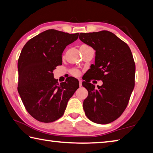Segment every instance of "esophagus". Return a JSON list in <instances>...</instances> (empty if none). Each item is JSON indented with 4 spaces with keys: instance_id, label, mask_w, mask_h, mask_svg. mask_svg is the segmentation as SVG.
Returning <instances> with one entry per match:
<instances>
[{
    "instance_id": "34e87169",
    "label": "esophagus",
    "mask_w": 153,
    "mask_h": 153,
    "mask_svg": "<svg viewBox=\"0 0 153 153\" xmlns=\"http://www.w3.org/2000/svg\"><path fill=\"white\" fill-rule=\"evenodd\" d=\"M82 81L81 79H79V85L80 87L82 86Z\"/></svg>"
}]
</instances>
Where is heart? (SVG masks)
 <instances>
[{"label": "heart", "instance_id": "1", "mask_svg": "<svg viewBox=\"0 0 153 153\" xmlns=\"http://www.w3.org/2000/svg\"><path fill=\"white\" fill-rule=\"evenodd\" d=\"M83 46H86V45H83ZM71 75H73L74 76H79V74H80V72L78 70V69H72V70L71 71Z\"/></svg>", "mask_w": 153, "mask_h": 153}]
</instances>
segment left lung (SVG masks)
I'll use <instances>...</instances> for the list:
<instances>
[{
    "label": "left lung",
    "mask_w": 153,
    "mask_h": 153,
    "mask_svg": "<svg viewBox=\"0 0 153 153\" xmlns=\"http://www.w3.org/2000/svg\"><path fill=\"white\" fill-rule=\"evenodd\" d=\"M79 38L96 51L95 64L91 65L90 74L102 81L98 88L89 80L82 82L88 92L83 102L85 114L94 123L113 122L125 111L135 85L136 65L130 48L107 30L80 33Z\"/></svg>",
    "instance_id": "8db88e82"
}]
</instances>
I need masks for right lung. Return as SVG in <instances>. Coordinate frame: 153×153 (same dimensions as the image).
Returning a JSON list of instances; mask_svg holds the SVG:
<instances>
[{"mask_svg":"<svg viewBox=\"0 0 153 153\" xmlns=\"http://www.w3.org/2000/svg\"><path fill=\"white\" fill-rule=\"evenodd\" d=\"M79 33L48 30L30 39L18 59V92L27 112L36 120L53 122L61 117L67 102L79 88L69 77L59 84L53 70L62 65V53L78 38Z\"/></svg>","mask_w":153,"mask_h":153,"instance_id":"obj_1","label":"right lung"}]
</instances>
